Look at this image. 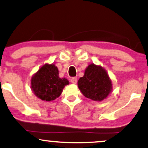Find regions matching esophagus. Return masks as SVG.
<instances>
[{
  "instance_id": "1",
  "label": "esophagus",
  "mask_w": 148,
  "mask_h": 148,
  "mask_svg": "<svg viewBox=\"0 0 148 148\" xmlns=\"http://www.w3.org/2000/svg\"><path fill=\"white\" fill-rule=\"evenodd\" d=\"M71 82L73 84H77V78L75 77H73L71 79Z\"/></svg>"
}]
</instances>
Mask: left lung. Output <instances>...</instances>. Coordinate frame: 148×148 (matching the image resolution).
Returning a JSON list of instances; mask_svg holds the SVG:
<instances>
[{"label": "left lung", "mask_w": 148, "mask_h": 148, "mask_svg": "<svg viewBox=\"0 0 148 148\" xmlns=\"http://www.w3.org/2000/svg\"><path fill=\"white\" fill-rule=\"evenodd\" d=\"M78 88L88 99L101 101L106 99L112 90V81L101 66L91 64L77 82Z\"/></svg>", "instance_id": "obj_1"}]
</instances>
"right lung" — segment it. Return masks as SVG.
<instances>
[{
	"label": "right lung",
	"instance_id": "1",
	"mask_svg": "<svg viewBox=\"0 0 148 148\" xmlns=\"http://www.w3.org/2000/svg\"><path fill=\"white\" fill-rule=\"evenodd\" d=\"M69 81L60 78L58 69L53 64H45L31 79V88L36 97L42 101H51L60 97Z\"/></svg>",
	"mask_w": 148,
	"mask_h": 148
}]
</instances>
